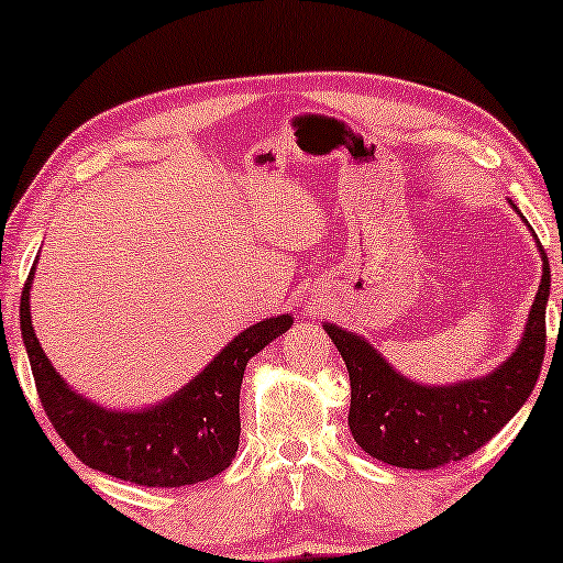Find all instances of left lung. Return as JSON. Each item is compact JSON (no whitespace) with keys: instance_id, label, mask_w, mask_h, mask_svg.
<instances>
[{"instance_id":"obj_1","label":"left lung","mask_w":563,"mask_h":563,"mask_svg":"<svg viewBox=\"0 0 563 563\" xmlns=\"http://www.w3.org/2000/svg\"><path fill=\"white\" fill-rule=\"evenodd\" d=\"M510 206L518 211L516 203ZM538 252L543 275L520 344L500 367L482 377L449 385L416 383L400 375L367 339L323 321V331L350 372V431L372 459L402 470H437L485 446L526 406L541 375L551 296V267L541 242Z\"/></svg>"}]
</instances>
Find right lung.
<instances>
[{
    "label": "right lung",
    "instance_id": "right-lung-1",
    "mask_svg": "<svg viewBox=\"0 0 563 563\" xmlns=\"http://www.w3.org/2000/svg\"><path fill=\"white\" fill-rule=\"evenodd\" d=\"M35 265L20 300V329L53 429L86 466L145 487H184L224 472L240 446V390L247 362L292 327L271 316L234 336L194 379L155 406L114 410L76 393L45 357L30 316Z\"/></svg>",
    "mask_w": 563,
    "mask_h": 563
}]
</instances>
